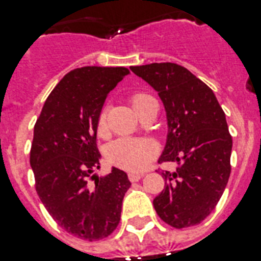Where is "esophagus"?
Masks as SVG:
<instances>
[{
	"instance_id": "1",
	"label": "esophagus",
	"mask_w": 261,
	"mask_h": 261,
	"mask_svg": "<svg viewBox=\"0 0 261 261\" xmlns=\"http://www.w3.org/2000/svg\"><path fill=\"white\" fill-rule=\"evenodd\" d=\"M142 178H143V174H134V172H130V174H128L130 181H138L141 180Z\"/></svg>"
}]
</instances>
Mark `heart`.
Here are the masks:
<instances>
[{
	"label": "heart",
	"mask_w": 261,
	"mask_h": 261,
	"mask_svg": "<svg viewBox=\"0 0 261 261\" xmlns=\"http://www.w3.org/2000/svg\"><path fill=\"white\" fill-rule=\"evenodd\" d=\"M154 98L144 93H137L131 97V106L135 113L143 109ZM106 133V111L102 110L98 117V134ZM156 144L150 139H138V138H119L107 147V159L117 167L126 171L139 172L147 168L148 164L156 156Z\"/></svg>",
	"instance_id": "1"
}]
</instances>
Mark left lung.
I'll return each instance as SVG.
<instances>
[{
	"label": "left lung",
	"instance_id": "8db88e82",
	"mask_svg": "<svg viewBox=\"0 0 261 261\" xmlns=\"http://www.w3.org/2000/svg\"><path fill=\"white\" fill-rule=\"evenodd\" d=\"M163 102L167 141L159 158L176 162L175 172H162L164 190L154 199L159 218L175 228L203 222L214 211L231 174L232 138L225 114L204 82L176 63L130 67Z\"/></svg>",
	"mask_w": 261,
	"mask_h": 261
}]
</instances>
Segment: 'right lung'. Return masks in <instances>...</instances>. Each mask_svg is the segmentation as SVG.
<instances>
[{"label": "right lung", "instance_id": "add662e5", "mask_svg": "<svg viewBox=\"0 0 261 261\" xmlns=\"http://www.w3.org/2000/svg\"><path fill=\"white\" fill-rule=\"evenodd\" d=\"M130 74L126 67L85 66L63 76L34 126L30 166L36 190L51 218L83 240L113 233L131 183L113 167L98 176L97 128L107 94Z\"/></svg>", "mask_w": 261, "mask_h": 261}]
</instances>
